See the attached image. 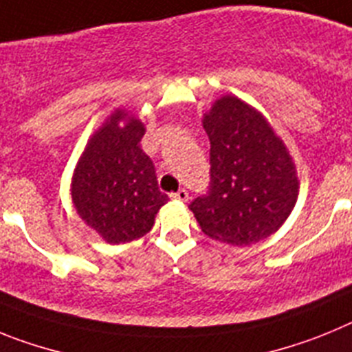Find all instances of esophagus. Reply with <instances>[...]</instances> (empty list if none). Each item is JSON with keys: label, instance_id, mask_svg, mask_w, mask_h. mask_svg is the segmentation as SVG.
Wrapping results in <instances>:
<instances>
[{"label": "esophagus", "instance_id": "34e87169", "mask_svg": "<svg viewBox=\"0 0 352 352\" xmlns=\"http://www.w3.org/2000/svg\"><path fill=\"white\" fill-rule=\"evenodd\" d=\"M170 197H173L174 201H182V203H186V201H188V192H186L185 188H179L178 192L170 194Z\"/></svg>", "mask_w": 352, "mask_h": 352}]
</instances>
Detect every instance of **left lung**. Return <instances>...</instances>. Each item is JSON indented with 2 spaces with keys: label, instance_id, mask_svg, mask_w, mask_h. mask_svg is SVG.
I'll list each match as a JSON object with an SVG mask.
<instances>
[{
  "label": "left lung",
  "instance_id": "left-lung-1",
  "mask_svg": "<svg viewBox=\"0 0 352 352\" xmlns=\"http://www.w3.org/2000/svg\"><path fill=\"white\" fill-rule=\"evenodd\" d=\"M203 126L211 144L210 190L188 206L203 232L236 247L272 236L300 192L282 139L257 109L232 95L211 105Z\"/></svg>",
  "mask_w": 352,
  "mask_h": 352
}]
</instances>
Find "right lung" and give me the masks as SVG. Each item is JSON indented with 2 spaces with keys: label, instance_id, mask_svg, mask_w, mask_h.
I'll return each instance as SVG.
<instances>
[{
  "label": "right lung",
  "instance_id": "1",
  "mask_svg": "<svg viewBox=\"0 0 352 352\" xmlns=\"http://www.w3.org/2000/svg\"><path fill=\"white\" fill-rule=\"evenodd\" d=\"M144 132L141 120L116 109L93 133L74 170L72 203L107 243L144 236L169 201L158 190L153 162L141 149Z\"/></svg>",
  "mask_w": 352,
  "mask_h": 352
}]
</instances>
